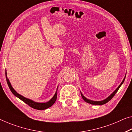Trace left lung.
Returning a JSON list of instances; mask_svg holds the SVG:
<instances>
[{
  "label": "left lung",
  "instance_id": "obj_1",
  "mask_svg": "<svg viewBox=\"0 0 132 132\" xmlns=\"http://www.w3.org/2000/svg\"><path fill=\"white\" fill-rule=\"evenodd\" d=\"M125 77L124 78V79H123V80L122 81V82H121V84L119 85V86L117 87V88H116V90L114 92H113L112 94H111L110 96H109L107 98H106V99H104V100H103L102 101H93V100H89V99L87 98L86 97H85L84 96H83L82 94L81 93V97L82 98H83V100H84L86 102L88 103H90V104H94V105H103V104H106V103H107V102H109V101H110L111 98H113V97H114V95L116 94V93L117 92V91L119 90V88H120V86H121V85L123 84V82H124V81L125 80Z\"/></svg>",
  "mask_w": 132,
  "mask_h": 132
}]
</instances>
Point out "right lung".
<instances>
[{"label":"right lung","mask_w":132,"mask_h":132,"mask_svg":"<svg viewBox=\"0 0 132 132\" xmlns=\"http://www.w3.org/2000/svg\"><path fill=\"white\" fill-rule=\"evenodd\" d=\"M5 74H6V81L8 84V86H9L10 90L12 92V93L15 95L16 97H17L19 98V99H21V100L24 101L26 104H27L28 106H29L30 107H31L32 108H34L35 109H36V110H45V109H46L49 107H51L52 105H53L55 101L56 100V97H57V90H56L55 93L54 97L51 99V100L48 101L46 103H37V102H35L33 100H30V99L26 98L25 97H24L23 96H21V94H18V93L16 92V91L14 90L13 87H12L11 82H10L9 79L7 77V75H6V70L5 71Z\"/></svg>","instance_id":"add662e5"}]
</instances>
